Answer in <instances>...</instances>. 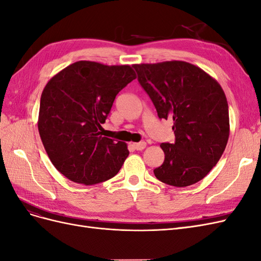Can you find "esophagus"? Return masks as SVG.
I'll return each instance as SVG.
<instances>
[{
    "label": "esophagus",
    "instance_id": "esophagus-1",
    "mask_svg": "<svg viewBox=\"0 0 261 261\" xmlns=\"http://www.w3.org/2000/svg\"><path fill=\"white\" fill-rule=\"evenodd\" d=\"M147 144L145 141H140V143H136V144H133V147L135 148L136 150H144L146 148Z\"/></svg>",
    "mask_w": 261,
    "mask_h": 261
}]
</instances>
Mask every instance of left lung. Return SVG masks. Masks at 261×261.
<instances>
[{
	"instance_id": "8db88e82",
	"label": "left lung",
	"mask_w": 261,
	"mask_h": 261,
	"mask_svg": "<svg viewBox=\"0 0 261 261\" xmlns=\"http://www.w3.org/2000/svg\"><path fill=\"white\" fill-rule=\"evenodd\" d=\"M133 66L158 116L173 121L175 143L160 145L165 156L161 167L153 170L155 177L176 187L201 180L223 154L230 135L222 87L204 70L184 61Z\"/></svg>"
}]
</instances>
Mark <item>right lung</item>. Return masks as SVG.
<instances>
[{
  "mask_svg": "<svg viewBox=\"0 0 261 261\" xmlns=\"http://www.w3.org/2000/svg\"><path fill=\"white\" fill-rule=\"evenodd\" d=\"M136 78L129 65L78 61L55 74L40 99L38 129L52 164L72 181L93 185L115 176L129 151L103 137L116 94Z\"/></svg>",
  "mask_w": 261,
  "mask_h": 261,
  "instance_id": "add662e5",
  "label": "right lung"
}]
</instances>
